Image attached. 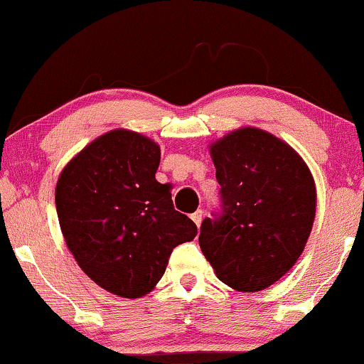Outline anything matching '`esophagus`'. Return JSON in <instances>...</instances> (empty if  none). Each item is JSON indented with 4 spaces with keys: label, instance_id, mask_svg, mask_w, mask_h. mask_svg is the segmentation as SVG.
Segmentation results:
<instances>
[{
    "label": "esophagus",
    "instance_id": "1",
    "mask_svg": "<svg viewBox=\"0 0 364 364\" xmlns=\"http://www.w3.org/2000/svg\"><path fill=\"white\" fill-rule=\"evenodd\" d=\"M191 220H193V222L196 223V227H200V225H201V220H203V211H201V210H196L195 213L191 215Z\"/></svg>",
    "mask_w": 364,
    "mask_h": 364
}]
</instances>
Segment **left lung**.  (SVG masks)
<instances>
[{
    "mask_svg": "<svg viewBox=\"0 0 364 364\" xmlns=\"http://www.w3.org/2000/svg\"><path fill=\"white\" fill-rule=\"evenodd\" d=\"M210 153L222 188L220 210L201 223V252L228 287L264 291L304 250L316 215L314 179L291 146L262 129H237Z\"/></svg>",
    "mask_w": 364,
    "mask_h": 364,
    "instance_id": "8db88e82",
    "label": "left lung"
}]
</instances>
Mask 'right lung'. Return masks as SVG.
<instances>
[{
    "mask_svg": "<svg viewBox=\"0 0 364 364\" xmlns=\"http://www.w3.org/2000/svg\"><path fill=\"white\" fill-rule=\"evenodd\" d=\"M159 146L136 132L110 131L90 142L60 174L55 205L67 247L105 291L136 299L151 292L179 243L196 225L174 210L156 181Z\"/></svg>",
    "mask_w": 364,
    "mask_h": 364,
    "instance_id": "obj_1",
    "label": "right lung"
}]
</instances>
